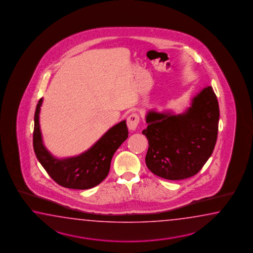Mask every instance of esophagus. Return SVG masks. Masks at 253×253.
I'll return each instance as SVG.
<instances>
[{
    "instance_id": "1",
    "label": "esophagus",
    "mask_w": 253,
    "mask_h": 253,
    "mask_svg": "<svg viewBox=\"0 0 253 253\" xmlns=\"http://www.w3.org/2000/svg\"><path fill=\"white\" fill-rule=\"evenodd\" d=\"M140 118L139 115L137 113H132L128 118H127V126L130 130H135L137 126L139 124Z\"/></svg>"
}]
</instances>
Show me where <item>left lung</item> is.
<instances>
[{
	"label": "left lung",
	"mask_w": 253,
	"mask_h": 253,
	"mask_svg": "<svg viewBox=\"0 0 253 253\" xmlns=\"http://www.w3.org/2000/svg\"><path fill=\"white\" fill-rule=\"evenodd\" d=\"M219 118V104L211 86L193 97L183 113L149 111L147 127L142 131L149 145L146 167L167 180L195 175L213 152Z\"/></svg>",
	"instance_id": "obj_1"
}]
</instances>
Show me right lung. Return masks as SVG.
<instances>
[{"label":"right lung","instance_id":"right-lung-1","mask_svg":"<svg viewBox=\"0 0 253 253\" xmlns=\"http://www.w3.org/2000/svg\"><path fill=\"white\" fill-rule=\"evenodd\" d=\"M42 100L41 98L36 107L33 130V148L41 165L56 183L66 188L86 190L99 184L108 174L115 152L128 137L126 120L115 125L80 156L58 159L43 145L39 122Z\"/></svg>","mask_w":253,"mask_h":253}]
</instances>
